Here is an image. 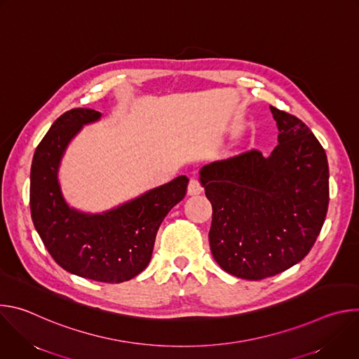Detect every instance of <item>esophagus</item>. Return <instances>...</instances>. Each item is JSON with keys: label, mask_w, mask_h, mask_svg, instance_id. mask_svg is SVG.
Wrapping results in <instances>:
<instances>
[{"label": "esophagus", "mask_w": 359, "mask_h": 359, "mask_svg": "<svg viewBox=\"0 0 359 359\" xmlns=\"http://www.w3.org/2000/svg\"><path fill=\"white\" fill-rule=\"evenodd\" d=\"M203 191V187H201V183L198 179H190L189 182V186H187V194L190 196H194V194H200Z\"/></svg>", "instance_id": "34e87169"}]
</instances>
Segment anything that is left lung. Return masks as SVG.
I'll return each mask as SVG.
<instances>
[{
    "instance_id": "8db88e82",
    "label": "left lung",
    "mask_w": 359,
    "mask_h": 359,
    "mask_svg": "<svg viewBox=\"0 0 359 359\" xmlns=\"http://www.w3.org/2000/svg\"><path fill=\"white\" fill-rule=\"evenodd\" d=\"M278 144L210 163L200 182L213 208L209 231L217 264L257 281L299 263L314 245L328 210L325 150L302 121L270 107Z\"/></svg>"
}]
</instances>
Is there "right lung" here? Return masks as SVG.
<instances>
[{"label": "right lung", "instance_id": "right-lung-1", "mask_svg": "<svg viewBox=\"0 0 359 359\" xmlns=\"http://www.w3.org/2000/svg\"><path fill=\"white\" fill-rule=\"evenodd\" d=\"M100 116L97 111L76 108L50 126L34 153L29 204L43 245L64 270L118 284L147 267L158 230L170 209L186 196L189 179L179 176L102 215L69 208L58 180L61 159L82 126Z\"/></svg>", "mask_w": 359, "mask_h": 359}]
</instances>
